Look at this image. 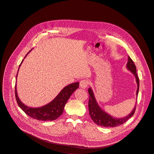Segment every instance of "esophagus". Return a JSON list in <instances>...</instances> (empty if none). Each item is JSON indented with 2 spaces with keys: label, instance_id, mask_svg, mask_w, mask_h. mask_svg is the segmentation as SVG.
Here are the masks:
<instances>
[{
  "label": "esophagus",
  "instance_id": "1",
  "mask_svg": "<svg viewBox=\"0 0 154 154\" xmlns=\"http://www.w3.org/2000/svg\"><path fill=\"white\" fill-rule=\"evenodd\" d=\"M88 83H88V80L83 79L79 83V86H80V88H82L85 89L86 88H87L88 85Z\"/></svg>",
  "mask_w": 154,
  "mask_h": 154
}]
</instances>
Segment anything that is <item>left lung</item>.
I'll use <instances>...</instances> for the list:
<instances>
[{
	"label": "left lung",
	"instance_id": "obj_1",
	"mask_svg": "<svg viewBox=\"0 0 154 154\" xmlns=\"http://www.w3.org/2000/svg\"><path fill=\"white\" fill-rule=\"evenodd\" d=\"M127 68L128 70H130L133 74L135 75L136 78V82L137 83V97L138 94L139 90V78L137 74L136 66L133 61V60L128 56V63L127 64ZM88 93L90 94L89 97V102H88V108H89V113L90 115L91 119L92 120L98 125L104 127H118L119 125H122L123 123L126 122L135 113V111L136 109V105L134 108L128 115L121 119H116L110 116L105 112L98 105L97 102L94 96L93 92L92 90L90 88L88 89Z\"/></svg>",
	"mask_w": 154,
	"mask_h": 154
}]
</instances>
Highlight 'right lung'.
I'll return each mask as SVG.
<instances>
[{
	"mask_svg": "<svg viewBox=\"0 0 154 154\" xmlns=\"http://www.w3.org/2000/svg\"><path fill=\"white\" fill-rule=\"evenodd\" d=\"M23 60L22 61L21 63H23ZM21 63L19 65V67L20 66ZM17 76V74L16 76V78ZM78 87L79 82L72 83L66 86L64 88L52 101H51L50 103L46 105L45 106L38 108L29 107L22 103L17 96L16 86H15V95L18 105L28 116L38 120L52 121L59 118L63 112L66 103H67L68 99L69 98L72 93L76 89H78Z\"/></svg>",
	"mask_w": 154,
	"mask_h": 154,
	"instance_id": "right-lung-1",
	"label": "right lung"
}]
</instances>
